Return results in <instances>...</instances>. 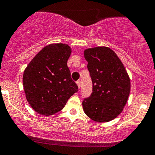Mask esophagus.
I'll use <instances>...</instances> for the list:
<instances>
[{"mask_svg":"<svg viewBox=\"0 0 155 155\" xmlns=\"http://www.w3.org/2000/svg\"><path fill=\"white\" fill-rule=\"evenodd\" d=\"M76 84H77L78 87H79V88L81 87V81H80L79 80H78V81H76Z\"/></svg>","mask_w":155,"mask_h":155,"instance_id":"esophagus-1","label":"esophagus"}]
</instances>
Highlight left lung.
<instances>
[{"instance_id":"1","label":"left lung","mask_w":155,"mask_h":155,"mask_svg":"<svg viewBox=\"0 0 155 155\" xmlns=\"http://www.w3.org/2000/svg\"><path fill=\"white\" fill-rule=\"evenodd\" d=\"M92 81V92L82 102L85 114L97 122L113 120L123 111L130 92V80L119 57L107 47L84 51Z\"/></svg>"}]
</instances>
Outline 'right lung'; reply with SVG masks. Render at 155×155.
Wrapping results in <instances>:
<instances>
[{
    "label": "right lung",
    "mask_w": 155,
    "mask_h": 155,
    "mask_svg": "<svg viewBox=\"0 0 155 155\" xmlns=\"http://www.w3.org/2000/svg\"><path fill=\"white\" fill-rule=\"evenodd\" d=\"M71 48L65 44L46 46L25 69L22 82L31 108L49 116L61 111L71 96L78 91L71 78L67 62Z\"/></svg>",
    "instance_id": "obj_1"
}]
</instances>
